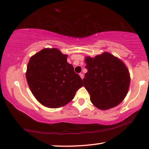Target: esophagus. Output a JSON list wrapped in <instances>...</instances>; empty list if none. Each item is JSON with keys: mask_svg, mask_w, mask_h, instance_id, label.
<instances>
[{"mask_svg": "<svg viewBox=\"0 0 149 149\" xmlns=\"http://www.w3.org/2000/svg\"><path fill=\"white\" fill-rule=\"evenodd\" d=\"M79 76H80V77H81V78L82 79H84V74H79Z\"/></svg>", "mask_w": 149, "mask_h": 149, "instance_id": "esophagus-1", "label": "esophagus"}]
</instances>
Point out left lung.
Segmentation results:
<instances>
[{"instance_id":"left-lung-1","label":"left lung","mask_w":149,"mask_h":149,"mask_svg":"<svg viewBox=\"0 0 149 149\" xmlns=\"http://www.w3.org/2000/svg\"><path fill=\"white\" fill-rule=\"evenodd\" d=\"M85 62L88 72L83 80L91 102L102 110L121 103L127 94L130 81L125 64L108 52L94 57H86Z\"/></svg>"}]
</instances>
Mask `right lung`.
Wrapping results in <instances>:
<instances>
[{
    "label": "right lung",
    "instance_id": "right-lung-1",
    "mask_svg": "<svg viewBox=\"0 0 149 149\" xmlns=\"http://www.w3.org/2000/svg\"><path fill=\"white\" fill-rule=\"evenodd\" d=\"M67 58L68 55L57 48H45L29 59L26 81L33 96L44 106L57 108L66 105L84 86Z\"/></svg>",
    "mask_w": 149,
    "mask_h": 149
}]
</instances>
